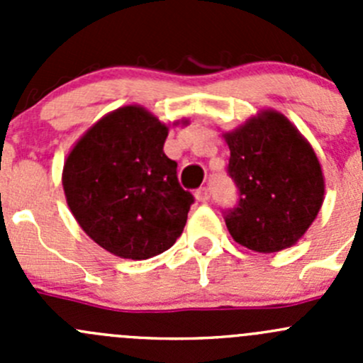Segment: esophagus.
<instances>
[{"instance_id":"1","label":"esophagus","mask_w":363,"mask_h":363,"mask_svg":"<svg viewBox=\"0 0 363 363\" xmlns=\"http://www.w3.org/2000/svg\"><path fill=\"white\" fill-rule=\"evenodd\" d=\"M195 196H196V200H199V202H207V200H208V189L207 188L196 189Z\"/></svg>"}]
</instances>
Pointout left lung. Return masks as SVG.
Returning a JSON list of instances; mask_svg holds the SVG:
<instances>
[{"mask_svg":"<svg viewBox=\"0 0 363 363\" xmlns=\"http://www.w3.org/2000/svg\"><path fill=\"white\" fill-rule=\"evenodd\" d=\"M228 175L239 202L225 212L235 242L256 252H276L302 239L320 212L325 195L321 164L309 142L276 111L225 133Z\"/></svg>","mask_w":363,"mask_h":363,"instance_id":"obj_1","label":"left lung"}]
</instances>
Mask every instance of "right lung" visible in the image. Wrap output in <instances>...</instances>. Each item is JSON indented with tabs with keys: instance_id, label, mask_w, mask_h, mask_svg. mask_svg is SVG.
Masks as SVG:
<instances>
[{
	"instance_id": "obj_1",
	"label": "right lung",
	"mask_w": 363,
	"mask_h": 363,
	"mask_svg": "<svg viewBox=\"0 0 363 363\" xmlns=\"http://www.w3.org/2000/svg\"><path fill=\"white\" fill-rule=\"evenodd\" d=\"M167 135L158 117L126 105L93 124L65 161L69 211L98 246L121 258L170 250L195 202L163 152Z\"/></svg>"
}]
</instances>
